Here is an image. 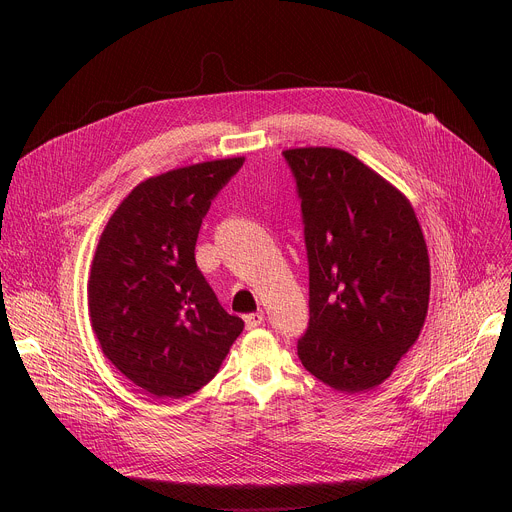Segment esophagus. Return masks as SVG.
<instances>
[{"mask_svg":"<svg viewBox=\"0 0 512 512\" xmlns=\"http://www.w3.org/2000/svg\"><path fill=\"white\" fill-rule=\"evenodd\" d=\"M263 320H265L263 312H253V314H247V316H245V326H247L249 330H253V328L261 326V324H263Z\"/></svg>","mask_w":512,"mask_h":512,"instance_id":"34e87169","label":"esophagus"}]
</instances>
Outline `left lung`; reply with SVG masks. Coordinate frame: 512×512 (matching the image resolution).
Segmentation results:
<instances>
[{"label":"left lung","mask_w":512,"mask_h":512,"mask_svg":"<svg viewBox=\"0 0 512 512\" xmlns=\"http://www.w3.org/2000/svg\"><path fill=\"white\" fill-rule=\"evenodd\" d=\"M302 200L310 322L298 340L308 373L360 393L391 377L429 304V257L409 200L336 148L285 150Z\"/></svg>","instance_id":"left-lung-1"}]
</instances>
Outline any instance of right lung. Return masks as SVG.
<instances>
[{"mask_svg": "<svg viewBox=\"0 0 512 512\" xmlns=\"http://www.w3.org/2000/svg\"><path fill=\"white\" fill-rule=\"evenodd\" d=\"M243 162H202L148 178L99 239L89 279L93 330L103 354L154 397L196 393L243 332L194 259L210 202Z\"/></svg>", "mask_w": 512, "mask_h": 512, "instance_id": "right-lung-1", "label": "right lung"}]
</instances>
